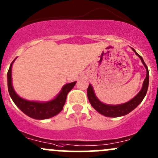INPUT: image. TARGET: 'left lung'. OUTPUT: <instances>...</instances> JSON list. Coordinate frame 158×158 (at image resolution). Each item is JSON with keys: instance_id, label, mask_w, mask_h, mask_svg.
Masks as SVG:
<instances>
[{"instance_id": "obj_1", "label": "left lung", "mask_w": 158, "mask_h": 158, "mask_svg": "<svg viewBox=\"0 0 158 158\" xmlns=\"http://www.w3.org/2000/svg\"><path fill=\"white\" fill-rule=\"evenodd\" d=\"M133 51L135 52V54L141 58V61H142L143 64L144 65V67L146 68V71H147V75H146L145 79H144V83H143V87L141 88V90L132 100H131L130 101L127 102L126 103L121 104V105H106V104H104L100 102L98 99L96 97L95 94H94V90H93V87L90 84H89V87L87 88V97H88V100L90 101L93 107L97 110L98 113H100V114L105 115V116L108 117H119L125 115L128 113H129L130 112L132 111L134 109H135L140 103H141V101L143 100L144 97H145L146 94H147L148 88V84H149V72L148 69L147 65L144 63V60L141 58V55H139L135 51L134 48H132Z\"/></svg>"}]
</instances>
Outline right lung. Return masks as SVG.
Instances as JSON below:
<instances>
[{"label": "right lung", "mask_w": 158, "mask_h": 158, "mask_svg": "<svg viewBox=\"0 0 158 158\" xmlns=\"http://www.w3.org/2000/svg\"><path fill=\"white\" fill-rule=\"evenodd\" d=\"M14 61L15 59L12 61L8 70L7 87L10 96L17 106L26 115L35 119H46L59 113L62 110L63 106L65 103L68 94L74 87L76 81L65 84L62 87L60 94L51 101L47 102V103L28 101L19 97L13 88L12 81H11V70H12V64Z\"/></svg>", "instance_id": "right-lung-1"}]
</instances>
